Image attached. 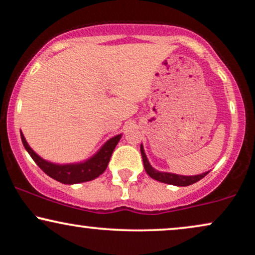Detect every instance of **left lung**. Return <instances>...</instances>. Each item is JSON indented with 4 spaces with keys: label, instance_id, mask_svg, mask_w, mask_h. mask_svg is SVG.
Listing matches in <instances>:
<instances>
[{
    "label": "left lung",
    "instance_id": "8db88e82",
    "mask_svg": "<svg viewBox=\"0 0 255 255\" xmlns=\"http://www.w3.org/2000/svg\"><path fill=\"white\" fill-rule=\"evenodd\" d=\"M140 153H142L143 164H144V169H145L146 174L149 175L151 178H153V180L163 182V183L178 185V187H185V185H190L193 183H196L197 181L202 180L204 176L208 174V172H204V174L196 175V176H181V175L169 174V172H159V171L155 170V169L150 165V163L147 162V158H146L145 152H144V149L142 145H140Z\"/></svg>",
    "mask_w": 255,
    "mask_h": 255
}]
</instances>
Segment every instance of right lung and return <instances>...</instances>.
<instances>
[{
    "mask_svg": "<svg viewBox=\"0 0 255 255\" xmlns=\"http://www.w3.org/2000/svg\"><path fill=\"white\" fill-rule=\"evenodd\" d=\"M122 134L111 138L105 143L102 149L99 150L97 155H94L92 158H90L89 161L79 163V164H67V165H58L53 164L45 161V159L41 158L40 156H37L33 150L30 149V146L28 145V143L24 139V136L21 132V139L23 143V146L26 147V150L29 153L31 158L34 159V162L40 166V169L45 174H47L49 177L54 178L58 182L64 184H74V183H81V182H87L92 181L94 178H97L105 171V169L108 168V164L111 158V155L115 150L116 145H117L119 139H121Z\"/></svg>",
    "mask_w": 255,
    "mask_h": 255,
    "instance_id": "1",
    "label": "right lung"
}]
</instances>
